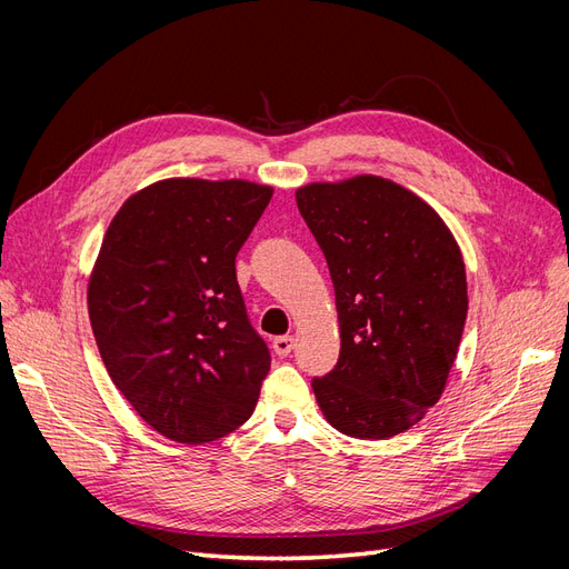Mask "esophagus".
Segmentation results:
<instances>
[{
    "mask_svg": "<svg viewBox=\"0 0 569 569\" xmlns=\"http://www.w3.org/2000/svg\"><path fill=\"white\" fill-rule=\"evenodd\" d=\"M272 349L278 356H289L291 349H295V337L291 335H282V337H274L272 339Z\"/></svg>",
    "mask_w": 569,
    "mask_h": 569,
    "instance_id": "obj_1",
    "label": "esophagus"
}]
</instances>
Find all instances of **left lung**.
<instances>
[{
    "mask_svg": "<svg viewBox=\"0 0 569 569\" xmlns=\"http://www.w3.org/2000/svg\"><path fill=\"white\" fill-rule=\"evenodd\" d=\"M297 203L330 268L341 332L316 401L341 435H401L441 399L458 356L468 280L456 237L380 176L303 184Z\"/></svg>",
    "mask_w": 569,
    "mask_h": 569,
    "instance_id": "8db88e82",
    "label": "left lung"
}]
</instances>
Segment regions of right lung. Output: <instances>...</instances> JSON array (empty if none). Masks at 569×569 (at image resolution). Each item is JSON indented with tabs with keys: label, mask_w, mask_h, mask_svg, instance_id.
Returning <instances> with one entry per match:
<instances>
[{
	"label": "right lung",
	"mask_w": 569,
	"mask_h": 569,
	"mask_svg": "<svg viewBox=\"0 0 569 569\" xmlns=\"http://www.w3.org/2000/svg\"><path fill=\"white\" fill-rule=\"evenodd\" d=\"M270 197L249 180H159L120 206L101 242L88 284L101 360L170 441H216L256 408L270 353L234 258Z\"/></svg>",
	"instance_id": "right-lung-1"
}]
</instances>
